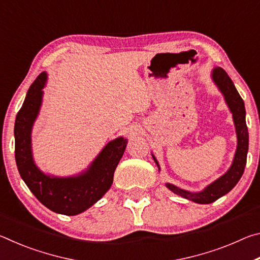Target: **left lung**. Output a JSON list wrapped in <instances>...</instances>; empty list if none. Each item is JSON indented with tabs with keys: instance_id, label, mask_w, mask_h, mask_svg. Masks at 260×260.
<instances>
[{
	"instance_id": "8db88e82",
	"label": "left lung",
	"mask_w": 260,
	"mask_h": 260,
	"mask_svg": "<svg viewBox=\"0 0 260 260\" xmlns=\"http://www.w3.org/2000/svg\"><path fill=\"white\" fill-rule=\"evenodd\" d=\"M212 80L222 93L228 108L233 113V120H234L237 136V148L232 166L225 174L221 175L212 183H210L208 187L204 188V190L200 192H190L183 190V189L174 186V184L166 183V187L174 193L199 204L212 203L221 196L226 195L227 192H230L236 186V183L240 181L242 174L244 172L246 155H248L249 149V133L245 122V108L243 100L240 96L239 91L236 90L234 83H233L232 79L228 77L225 70H222L221 68H214L212 71ZM152 158L156 161L158 169H159V164H158L155 156L152 155Z\"/></svg>"
}]
</instances>
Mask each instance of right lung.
Wrapping results in <instances>:
<instances>
[{"label": "right lung", "instance_id": "add662e5", "mask_svg": "<svg viewBox=\"0 0 260 260\" xmlns=\"http://www.w3.org/2000/svg\"><path fill=\"white\" fill-rule=\"evenodd\" d=\"M47 73L30 85L15 122V157L19 174L33 195L56 213L76 215L102 199L113 182V173L126 149L127 139L118 138L105 146L87 171L76 177L47 175L35 165L32 155V127L40 111Z\"/></svg>", "mask_w": 260, "mask_h": 260}]
</instances>
